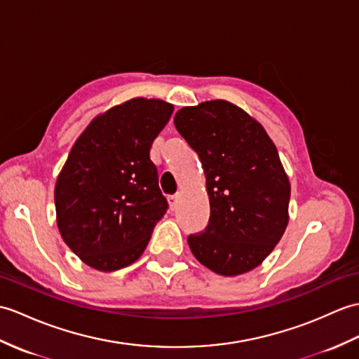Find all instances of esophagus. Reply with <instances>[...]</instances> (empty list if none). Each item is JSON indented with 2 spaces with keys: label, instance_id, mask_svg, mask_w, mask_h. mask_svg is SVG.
<instances>
[{
  "label": "esophagus",
  "instance_id": "34e87169",
  "mask_svg": "<svg viewBox=\"0 0 359 359\" xmlns=\"http://www.w3.org/2000/svg\"><path fill=\"white\" fill-rule=\"evenodd\" d=\"M179 202H180V194H174V196L168 197V203H170V208H171L172 211L177 210Z\"/></svg>",
  "mask_w": 359,
  "mask_h": 359
}]
</instances>
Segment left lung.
<instances>
[{
    "mask_svg": "<svg viewBox=\"0 0 359 359\" xmlns=\"http://www.w3.org/2000/svg\"><path fill=\"white\" fill-rule=\"evenodd\" d=\"M174 125L202 162L210 223L188 237L205 268L236 277L260 266L289 223L290 183L263 125L224 99L183 107Z\"/></svg>",
    "mask_w": 359,
    "mask_h": 359,
    "instance_id": "1",
    "label": "left lung"
}]
</instances>
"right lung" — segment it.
Segmentation results:
<instances>
[{
	"mask_svg": "<svg viewBox=\"0 0 359 359\" xmlns=\"http://www.w3.org/2000/svg\"><path fill=\"white\" fill-rule=\"evenodd\" d=\"M172 110L162 99L133 97L99 113L72 147L55 185L56 223L90 268L135 263L166 212L149 149Z\"/></svg>",
	"mask_w": 359,
	"mask_h": 359,
	"instance_id": "1",
	"label": "right lung"
}]
</instances>
